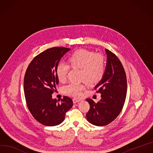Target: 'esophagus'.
I'll return each mask as SVG.
<instances>
[{
    "label": "esophagus",
    "mask_w": 153,
    "mask_h": 153,
    "mask_svg": "<svg viewBox=\"0 0 153 153\" xmlns=\"http://www.w3.org/2000/svg\"><path fill=\"white\" fill-rule=\"evenodd\" d=\"M73 101L74 104H76L77 102H79L81 101V100H78V99H73Z\"/></svg>",
    "instance_id": "1"
}]
</instances>
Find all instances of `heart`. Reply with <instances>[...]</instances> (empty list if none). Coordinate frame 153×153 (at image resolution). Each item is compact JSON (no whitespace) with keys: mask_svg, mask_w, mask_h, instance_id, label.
Returning <instances> with one entry per match:
<instances>
[{"mask_svg":"<svg viewBox=\"0 0 153 153\" xmlns=\"http://www.w3.org/2000/svg\"><path fill=\"white\" fill-rule=\"evenodd\" d=\"M68 62L72 68L81 69L80 79L85 80L90 85L99 82L103 77L105 71V65L101 54L95 53L86 49H79L73 52L68 58ZM69 70V66L63 62L58 63L56 67V75L59 80L64 82ZM85 88L83 83H71L65 86L63 90L65 93L74 97L80 96Z\"/></svg>","mask_w":153,"mask_h":153,"instance_id":"heart-1","label":"heart"}]
</instances>
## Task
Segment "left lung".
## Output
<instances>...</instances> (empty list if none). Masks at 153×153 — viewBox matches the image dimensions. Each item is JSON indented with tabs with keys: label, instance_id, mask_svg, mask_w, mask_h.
<instances>
[{
	"label": "left lung",
	"instance_id": "left-lung-1",
	"mask_svg": "<svg viewBox=\"0 0 153 153\" xmlns=\"http://www.w3.org/2000/svg\"><path fill=\"white\" fill-rule=\"evenodd\" d=\"M105 71L102 79L94 87L101 99L97 103L87 99L90 110L86 117L88 121L103 126L113 121L123 107L127 92V79L124 68L116 55L107 49Z\"/></svg>",
	"mask_w": 153,
	"mask_h": 153
}]
</instances>
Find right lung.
I'll return each instance as SVG.
<instances>
[{
  "instance_id": "add662e5",
  "label": "right lung",
  "mask_w": 153,
  "mask_h": 153,
  "mask_svg": "<svg viewBox=\"0 0 153 153\" xmlns=\"http://www.w3.org/2000/svg\"><path fill=\"white\" fill-rule=\"evenodd\" d=\"M69 48L54 47L36 56L27 68L24 80L26 103L34 118L47 126L62 123L65 114L73 105L72 100L64 96L61 102L52 99V94L59 84L56 67Z\"/></svg>"
}]
</instances>
